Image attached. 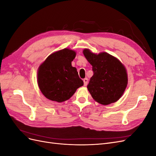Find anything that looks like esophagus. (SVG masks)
<instances>
[{
  "label": "esophagus",
  "mask_w": 156,
  "mask_h": 156,
  "mask_svg": "<svg viewBox=\"0 0 156 156\" xmlns=\"http://www.w3.org/2000/svg\"><path fill=\"white\" fill-rule=\"evenodd\" d=\"M83 82H84V86H87V84H88V79L87 78H84L83 79Z\"/></svg>",
  "instance_id": "1"
}]
</instances>
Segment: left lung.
<instances>
[{
  "instance_id": "obj_1",
  "label": "left lung",
  "mask_w": 156,
  "mask_h": 156,
  "mask_svg": "<svg viewBox=\"0 0 156 156\" xmlns=\"http://www.w3.org/2000/svg\"><path fill=\"white\" fill-rule=\"evenodd\" d=\"M83 54L92 66L94 75L87 88L94 100L104 105L119 100L127 84L124 66L119 59L105 52L97 55L84 49Z\"/></svg>"
}]
</instances>
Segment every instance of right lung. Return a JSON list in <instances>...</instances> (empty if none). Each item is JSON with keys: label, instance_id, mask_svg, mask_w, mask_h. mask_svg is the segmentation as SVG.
<instances>
[{"label": "right lung", "instance_id": "1", "mask_svg": "<svg viewBox=\"0 0 156 156\" xmlns=\"http://www.w3.org/2000/svg\"><path fill=\"white\" fill-rule=\"evenodd\" d=\"M76 53L64 49L50 55L37 71V84L41 93L52 101L62 102L72 97L83 85L72 62Z\"/></svg>", "mask_w": 156, "mask_h": 156}]
</instances>
